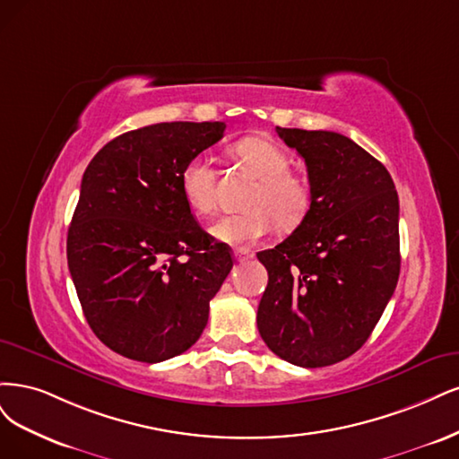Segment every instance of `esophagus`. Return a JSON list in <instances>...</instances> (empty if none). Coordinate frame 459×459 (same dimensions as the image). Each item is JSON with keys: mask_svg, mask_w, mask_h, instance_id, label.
I'll list each match as a JSON object with an SVG mask.
<instances>
[{"mask_svg": "<svg viewBox=\"0 0 459 459\" xmlns=\"http://www.w3.org/2000/svg\"><path fill=\"white\" fill-rule=\"evenodd\" d=\"M249 257H251V251L247 247H236L234 249V259L238 261V263H242V261H246Z\"/></svg>", "mask_w": 459, "mask_h": 459, "instance_id": "obj_1", "label": "esophagus"}]
</instances>
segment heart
Listing matches in <instances>:
<instances>
[{
  "instance_id": "obj_1",
  "label": "heart",
  "mask_w": 459,
  "mask_h": 459,
  "mask_svg": "<svg viewBox=\"0 0 459 459\" xmlns=\"http://www.w3.org/2000/svg\"><path fill=\"white\" fill-rule=\"evenodd\" d=\"M232 154L259 177L251 190L244 213L223 217L210 229L217 242L230 246L254 244L273 230H293L303 223L313 202L310 185L290 169V154L267 137H244L232 146ZM179 192L186 208L200 217L215 212V169L204 156L190 158L179 175Z\"/></svg>"
}]
</instances>
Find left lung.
Returning a JSON list of instances; mask_svg holds the SVG:
<instances>
[{"label": "left lung", "mask_w": 459, "mask_h": 459, "mask_svg": "<svg viewBox=\"0 0 459 459\" xmlns=\"http://www.w3.org/2000/svg\"><path fill=\"white\" fill-rule=\"evenodd\" d=\"M276 133L305 160L313 202L282 244L257 254L269 273L257 328L280 359L322 368L357 352L393 298L398 195L385 166L342 133Z\"/></svg>", "instance_id": "obj_1"}]
</instances>
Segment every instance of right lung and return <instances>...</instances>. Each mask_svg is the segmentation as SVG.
<instances>
[{
  "label": "right lung",
  "mask_w": 459,
  "mask_h": 459,
  "mask_svg": "<svg viewBox=\"0 0 459 459\" xmlns=\"http://www.w3.org/2000/svg\"><path fill=\"white\" fill-rule=\"evenodd\" d=\"M223 122H164L112 139L87 166L66 255L83 315L114 352L161 362L198 342L230 251L190 213L179 175Z\"/></svg>",
  "instance_id": "obj_1"
}]
</instances>
